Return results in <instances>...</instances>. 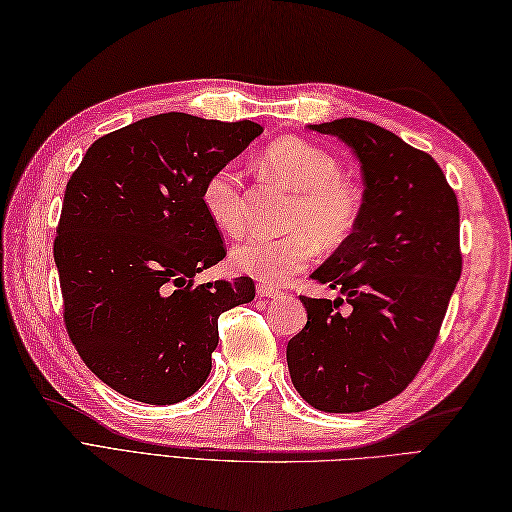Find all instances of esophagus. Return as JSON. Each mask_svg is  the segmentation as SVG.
<instances>
[{
	"mask_svg": "<svg viewBox=\"0 0 512 512\" xmlns=\"http://www.w3.org/2000/svg\"><path fill=\"white\" fill-rule=\"evenodd\" d=\"M256 293H258V297H262V299H273V297L282 295V290H278L275 286H269V284H258V286H256Z\"/></svg>",
	"mask_w": 512,
	"mask_h": 512,
	"instance_id": "esophagus-1",
	"label": "esophagus"
}]
</instances>
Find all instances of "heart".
Returning a JSON list of instances; mask_svg holds the SVG:
<instances>
[{"label":"heart","mask_w":512,"mask_h":512,"mask_svg":"<svg viewBox=\"0 0 512 512\" xmlns=\"http://www.w3.org/2000/svg\"><path fill=\"white\" fill-rule=\"evenodd\" d=\"M260 170L293 191L280 237H247L234 247L232 267L254 280L280 286L314 260L316 243L325 250L342 245L364 215V189L342 172L338 159L301 137H282L260 155ZM200 202L211 222L230 237L245 228L243 176L222 165L206 176Z\"/></svg>","instance_id":"obj_1"}]
</instances>
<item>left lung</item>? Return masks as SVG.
Wrapping results in <instances>:
<instances>
[{
	"mask_svg": "<svg viewBox=\"0 0 512 512\" xmlns=\"http://www.w3.org/2000/svg\"><path fill=\"white\" fill-rule=\"evenodd\" d=\"M338 135L362 163L364 215L310 278L342 299L301 297L308 323L290 338L295 390L314 409L355 413L416 379L439 338L463 269L459 202L437 161L377 124H310ZM344 302L349 313H340Z\"/></svg>",
	"mask_w": 512,
	"mask_h": 512,
	"instance_id": "8db88e82",
	"label": "left lung"
}]
</instances>
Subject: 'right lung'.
Instances as JSON below:
<instances>
[{
	"instance_id": "1",
	"label": "right lung",
	"mask_w": 512,
	"mask_h": 512,
	"mask_svg": "<svg viewBox=\"0 0 512 512\" xmlns=\"http://www.w3.org/2000/svg\"><path fill=\"white\" fill-rule=\"evenodd\" d=\"M262 127L159 114L99 137L68 178L53 258L64 325L84 364L109 388L174 405L202 388L217 319L252 301V278L196 284L226 258L204 213L206 176Z\"/></svg>"
}]
</instances>
